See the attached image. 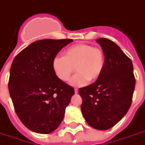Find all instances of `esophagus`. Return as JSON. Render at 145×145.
Listing matches in <instances>:
<instances>
[{
  "instance_id": "34e87169",
  "label": "esophagus",
  "mask_w": 145,
  "mask_h": 145,
  "mask_svg": "<svg viewBox=\"0 0 145 145\" xmlns=\"http://www.w3.org/2000/svg\"><path fill=\"white\" fill-rule=\"evenodd\" d=\"M74 92H75V94H77V93H78V89H77V88L74 89Z\"/></svg>"
}]
</instances>
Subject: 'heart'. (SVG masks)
<instances>
[{
	"mask_svg": "<svg viewBox=\"0 0 145 145\" xmlns=\"http://www.w3.org/2000/svg\"><path fill=\"white\" fill-rule=\"evenodd\" d=\"M105 64L104 51L98 48L86 44L71 46L65 50L64 56L57 55L52 60V69L54 74L62 81H67L74 67L75 75L70 80L71 86H84L89 80L96 81L101 75Z\"/></svg>",
	"mask_w": 145,
	"mask_h": 145,
	"instance_id": "1",
	"label": "heart"
}]
</instances>
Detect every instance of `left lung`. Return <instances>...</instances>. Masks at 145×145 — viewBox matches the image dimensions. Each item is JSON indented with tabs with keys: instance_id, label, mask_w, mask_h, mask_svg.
I'll return each mask as SVG.
<instances>
[{
	"instance_id": "left-lung-1",
	"label": "left lung",
	"mask_w": 145,
	"mask_h": 145,
	"mask_svg": "<svg viewBox=\"0 0 145 145\" xmlns=\"http://www.w3.org/2000/svg\"><path fill=\"white\" fill-rule=\"evenodd\" d=\"M105 56L101 75L94 83L79 89L81 112L87 123L97 130L111 128L127 114L135 87L131 59L107 38L96 40Z\"/></svg>"
}]
</instances>
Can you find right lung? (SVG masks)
<instances>
[{
	"instance_id": "right-lung-1",
	"label": "right lung",
	"mask_w": 145,
	"mask_h": 145,
	"mask_svg": "<svg viewBox=\"0 0 145 145\" xmlns=\"http://www.w3.org/2000/svg\"><path fill=\"white\" fill-rule=\"evenodd\" d=\"M72 41H34L13 61L8 81L10 96L19 119L34 132L49 134L56 130L74 94L72 87L59 80L52 69L54 57Z\"/></svg>"
}]
</instances>
